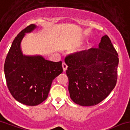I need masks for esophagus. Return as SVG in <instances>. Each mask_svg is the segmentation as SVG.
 <instances>
[{
  "instance_id": "34e87169",
  "label": "esophagus",
  "mask_w": 130,
  "mask_h": 130,
  "mask_svg": "<svg viewBox=\"0 0 130 130\" xmlns=\"http://www.w3.org/2000/svg\"><path fill=\"white\" fill-rule=\"evenodd\" d=\"M62 68H63V71H66V70H67L68 68V66L67 64H66V63L64 62H62Z\"/></svg>"
}]
</instances>
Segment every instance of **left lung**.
Here are the masks:
<instances>
[{
    "label": "left lung",
    "instance_id": "8db88e82",
    "mask_svg": "<svg viewBox=\"0 0 130 130\" xmlns=\"http://www.w3.org/2000/svg\"><path fill=\"white\" fill-rule=\"evenodd\" d=\"M68 66V90L76 104H98L113 89L117 78L118 54L108 36L101 38L98 48H91L65 58Z\"/></svg>",
    "mask_w": 130,
    "mask_h": 130
}]
</instances>
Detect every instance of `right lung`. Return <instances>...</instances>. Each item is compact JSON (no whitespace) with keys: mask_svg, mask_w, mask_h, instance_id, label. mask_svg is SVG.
<instances>
[{"mask_svg":"<svg viewBox=\"0 0 130 130\" xmlns=\"http://www.w3.org/2000/svg\"><path fill=\"white\" fill-rule=\"evenodd\" d=\"M38 27L31 24L17 35L4 64L9 91L17 101L27 106L38 105L47 98L52 81L63 71L62 61H50L41 55H24L22 52L23 38Z\"/></svg>","mask_w":130,"mask_h":130,"instance_id":"obj_1","label":"right lung"}]
</instances>
